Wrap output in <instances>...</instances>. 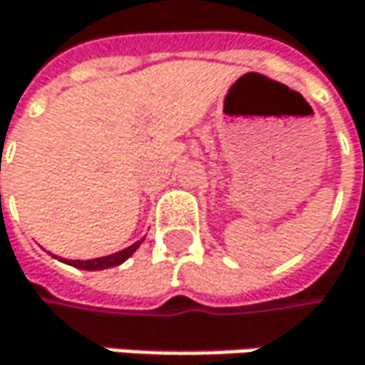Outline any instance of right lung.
Returning a JSON list of instances; mask_svg holds the SVG:
<instances>
[{"mask_svg": "<svg viewBox=\"0 0 365 365\" xmlns=\"http://www.w3.org/2000/svg\"><path fill=\"white\" fill-rule=\"evenodd\" d=\"M143 243V239L141 241H137V243H133L130 247H126V250H122V252H118V254H111V255H103V257H95V259H65L69 266H76V268H80V270H106V268H111V266H118V264H122L124 259H128L130 255L137 252V247ZM56 257V255H54Z\"/></svg>", "mask_w": 365, "mask_h": 365, "instance_id": "add662e5", "label": "right lung"}]
</instances>
